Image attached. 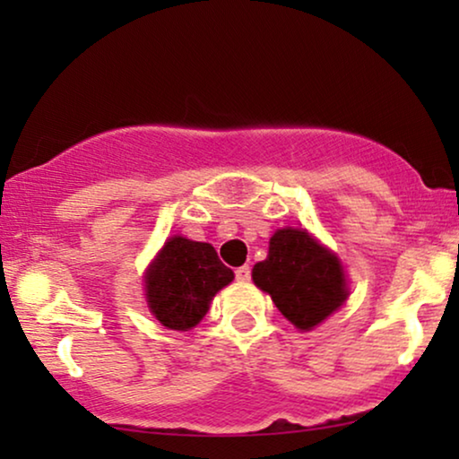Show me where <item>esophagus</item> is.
Returning a JSON list of instances; mask_svg holds the SVG:
<instances>
[{
	"mask_svg": "<svg viewBox=\"0 0 459 459\" xmlns=\"http://www.w3.org/2000/svg\"><path fill=\"white\" fill-rule=\"evenodd\" d=\"M236 280L238 281H248L250 280V267L248 265H242L236 269Z\"/></svg>",
	"mask_w": 459,
	"mask_h": 459,
	"instance_id": "esophagus-1",
	"label": "esophagus"
}]
</instances>
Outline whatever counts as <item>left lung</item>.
Masks as SVG:
<instances>
[{"label":"left lung","mask_w":459,"mask_h":459,"mask_svg":"<svg viewBox=\"0 0 459 459\" xmlns=\"http://www.w3.org/2000/svg\"><path fill=\"white\" fill-rule=\"evenodd\" d=\"M253 280L300 330L324 322L349 294L341 261L305 230L294 228L272 236L267 259L256 263Z\"/></svg>","instance_id":"1"}]
</instances>
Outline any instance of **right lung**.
<instances>
[{
    "mask_svg": "<svg viewBox=\"0 0 459 459\" xmlns=\"http://www.w3.org/2000/svg\"><path fill=\"white\" fill-rule=\"evenodd\" d=\"M234 280L206 242L175 236L162 247L146 275L148 305L171 330H190L209 311L215 294Z\"/></svg>",
    "mask_w": 459,
    "mask_h": 459,
    "instance_id": "obj_1",
    "label": "right lung"
}]
</instances>
